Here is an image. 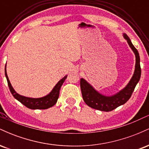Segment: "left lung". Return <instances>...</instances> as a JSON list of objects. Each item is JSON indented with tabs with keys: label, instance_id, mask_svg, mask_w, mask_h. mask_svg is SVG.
I'll use <instances>...</instances> for the list:
<instances>
[{
	"label": "left lung",
	"instance_id": "8db88e82",
	"mask_svg": "<svg viewBox=\"0 0 149 149\" xmlns=\"http://www.w3.org/2000/svg\"><path fill=\"white\" fill-rule=\"evenodd\" d=\"M123 38L127 40L130 47L134 53L135 68L132 77L127 85L117 93L110 96L102 95L93 86L90 84L84 78L80 79V88L82 96L85 104L88 107L102 111H111L120 106L125 104L130 98L135 87L139 81L141 77V67H140V57L137 49L132 43L130 39L126 33H123Z\"/></svg>",
	"mask_w": 149,
	"mask_h": 149
}]
</instances>
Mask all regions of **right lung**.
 <instances>
[{"label":"right lung","mask_w":149,"mask_h":149,"mask_svg":"<svg viewBox=\"0 0 149 149\" xmlns=\"http://www.w3.org/2000/svg\"><path fill=\"white\" fill-rule=\"evenodd\" d=\"M5 75H6L10 90L13 97L19 102H21L22 104H24L25 107L31 109H47L53 107L57 103L58 98H59V90H60L61 85L67 78V76H66L63 78H61L55 85V86L53 88L52 91L49 92L48 95L42 97H40V98H31V97H27L19 95L14 90L11 83H10L8 74H7L6 64V67H5Z\"/></svg>","instance_id":"right-lung-1"}]
</instances>
